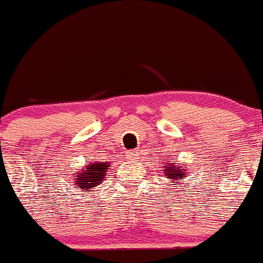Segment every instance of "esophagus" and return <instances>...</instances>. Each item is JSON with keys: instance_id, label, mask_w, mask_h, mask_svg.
Returning a JSON list of instances; mask_svg holds the SVG:
<instances>
[{"instance_id": "esophagus-1", "label": "esophagus", "mask_w": 263, "mask_h": 263, "mask_svg": "<svg viewBox=\"0 0 263 263\" xmlns=\"http://www.w3.org/2000/svg\"><path fill=\"white\" fill-rule=\"evenodd\" d=\"M136 157H137V152L136 151H132V152H128V153H127V158H128L129 161L135 159Z\"/></svg>"}]
</instances>
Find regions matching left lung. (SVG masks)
<instances>
[{
    "label": "left lung",
    "mask_w": 263,
    "mask_h": 263,
    "mask_svg": "<svg viewBox=\"0 0 263 263\" xmlns=\"http://www.w3.org/2000/svg\"><path fill=\"white\" fill-rule=\"evenodd\" d=\"M188 168L185 167V165L183 163H179L178 161L173 159V156H168V158L165 161V166H163V170L162 174L167 176L168 179H173V180H180V179H185L188 175ZM178 185V184H176Z\"/></svg>",
    "instance_id": "obj_1"
}]
</instances>
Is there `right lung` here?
<instances>
[{"label": "right lung", "mask_w": 263, "mask_h": 263, "mask_svg": "<svg viewBox=\"0 0 263 263\" xmlns=\"http://www.w3.org/2000/svg\"><path fill=\"white\" fill-rule=\"evenodd\" d=\"M109 163H104V162H93L85 166L80 174H76L75 176V185L84 192H89V190H93L97 187L98 184H101L102 180L105 179V174H106Z\"/></svg>", "instance_id": "add662e5"}]
</instances>
